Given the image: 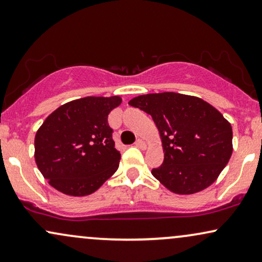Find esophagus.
I'll list each match as a JSON object with an SVG mask.
<instances>
[{"instance_id":"1","label":"esophagus","mask_w":262,"mask_h":262,"mask_svg":"<svg viewBox=\"0 0 262 262\" xmlns=\"http://www.w3.org/2000/svg\"><path fill=\"white\" fill-rule=\"evenodd\" d=\"M135 144H136V147L141 148V149H146V148H147V143L143 140H137L136 143H135Z\"/></svg>"}]
</instances>
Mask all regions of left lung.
I'll return each instance as SVG.
<instances>
[{
  "instance_id": "1",
  "label": "left lung",
  "mask_w": 262,
  "mask_h": 262,
  "mask_svg": "<svg viewBox=\"0 0 262 262\" xmlns=\"http://www.w3.org/2000/svg\"><path fill=\"white\" fill-rule=\"evenodd\" d=\"M128 104L151 115L164 150L151 175L170 192L194 194L217 180L233 151L232 126L215 106L194 96L148 93Z\"/></svg>"
}]
</instances>
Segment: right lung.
<instances>
[{
  "instance_id": "1",
  "label": "right lung",
  "mask_w": 262,
  "mask_h": 262,
  "mask_svg": "<svg viewBox=\"0 0 262 262\" xmlns=\"http://www.w3.org/2000/svg\"><path fill=\"white\" fill-rule=\"evenodd\" d=\"M119 96L85 97L60 105L35 136V161L48 183L67 195L92 194L118 170L108 115Z\"/></svg>"
}]
</instances>
